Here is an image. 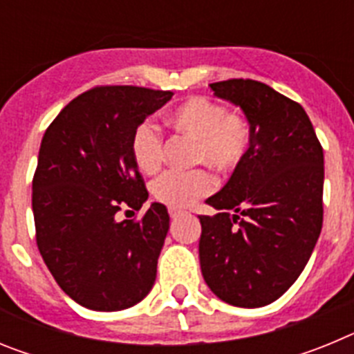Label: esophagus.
<instances>
[{
  "mask_svg": "<svg viewBox=\"0 0 354 354\" xmlns=\"http://www.w3.org/2000/svg\"><path fill=\"white\" fill-rule=\"evenodd\" d=\"M184 212L183 211H177V209H170V218L171 220H177V218H180Z\"/></svg>",
  "mask_w": 354,
  "mask_h": 354,
  "instance_id": "esophagus-1",
  "label": "esophagus"
}]
</instances>
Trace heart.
<instances>
[{
  "mask_svg": "<svg viewBox=\"0 0 354 354\" xmlns=\"http://www.w3.org/2000/svg\"><path fill=\"white\" fill-rule=\"evenodd\" d=\"M175 131L196 140L195 161L214 170H232L245 159L252 143L250 122L207 97H192L174 109L168 117ZM131 152L140 170H158L162 161V136L152 122L136 127L131 140ZM212 189V179L205 171H167L152 184V195L174 209L193 205Z\"/></svg>",
  "mask_w": 354,
  "mask_h": 354,
  "instance_id": "obj_1",
  "label": "heart"
}]
</instances>
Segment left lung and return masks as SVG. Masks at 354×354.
I'll return each instance as SVG.
<instances>
[{
  "mask_svg": "<svg viewBox=\"0 0 354 354\" xmlns=\"http://www.w3.org/2000/svg\"><path fill=\"white\" fill-rule=\"evenodd\" d=\"M241 108L252 143L230 179L200 214V270L209 289L234 306L273 303L292 286L323 227V147L305 109L253 80L211 84Z\"/></svg>",
  "mask_w": 354,
  "mask_h": 354,
  "instance_id": "obj_1",
  "label": "left lung"
}]
</instances>
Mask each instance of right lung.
Here are the masks:
<instances>
[{
    "mask_svg": "<svg viewBox=\"0 0 354 354\" xmlns=\"http://www.w3.org/2000/svg\"><path fill=\"white\" fill-rule=\"evenodd\" d=\"M174 93L99 86L62 109L44 134L33 177L37 245L68 298L99 312L124 310L150 292L170 228L152 202L140 221L117 220L149 198L131 140Z\"/></svg>",
    "mask_w": 354,
    "mask_h": 354,
    "instance_id": "1",
    "label": "right lung"
}]
</instances>
